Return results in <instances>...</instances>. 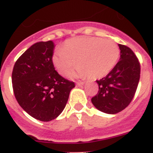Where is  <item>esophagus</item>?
I'll return each instance as SVG.
<instances>
[{
    "instance_id": "obj_1",
    "label": "esophagus",
    "mask_w": 153,
    "mask_h": 153,
    "mask_svg": "<svg viewBox=\"0 0 153 153\" xmlns=\"http://www.w3.org/2000/svg\"><path fill=\"white\" fill-rule=\"evenodd\" d=\"M84 84V82H76V86H78V87L83 86Z\"/></svg>"
}]
</instances>
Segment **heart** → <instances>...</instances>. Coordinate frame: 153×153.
I'll return each mask as SVG.
<instances>
[{"label": "heart", "mask_w": 153, "mask_h": 153, "mask_svg": "<svg viewBox=\"0 0 153 153\" xmlns=\"http://www.w3.org/2000/svg\"><path fill=\"white\" fill-rule=\"evenodd\" d=\"M119 47L108 39L77 37L65 41L52 56V62L60 74H65L78 63L69 76L100 78L106 75L117 64Z\"/></svg>", "instance_id": "heart-1"}]
</instances>
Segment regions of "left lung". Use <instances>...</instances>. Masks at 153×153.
<instances>
[{"instance_id":"left-lung-1","label":"left lung","mask_w":153,"mask_h":153,"mask_svg":"<svg viewBox=\"0 0 153 153\" xmlns=\"http://www.w3.org/2000/svg\"><path fill=\"white\" fill-rule=\"evenodd\" d=\"M120 61L98 83V94L91 98L94 106L102 113L116 114L123 110L133 99L140 79V63L134 53L125 45H118Z\"/></svg>"}]
</instances>
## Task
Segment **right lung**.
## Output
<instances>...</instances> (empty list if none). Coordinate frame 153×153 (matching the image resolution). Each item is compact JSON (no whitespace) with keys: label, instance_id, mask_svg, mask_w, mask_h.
Segmentation results:
<instances>
[{"label":"right lung","instance_id":"add662e5","mask_svg":"<svg viewBox=\"0 0 153 153\" xmlns=\"http://www.w3.org/2000/svg\"><path fill=\"white\" fill-rule=\"evenodd\" d=\"M55 46L51 40L33 45L18 59L11 76L18 103L30 116L44 122L61 114L75 87L55 69Z\"/></svg>","mask_w":153,"mask_h":153}]
</instances>
